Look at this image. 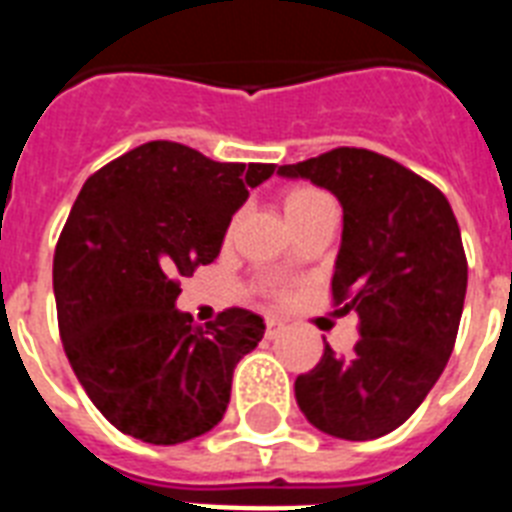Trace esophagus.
<instances>
[{"label":"esophagus","mask_w":512,"mask_h":512,"mask_svg":"<svg viewBox=\"0 0 512 512\" xmlns=\"http://www.w3.org/2000/svg\"><path fill=\"white\" fill-rule=\"evenodd\" d=\"M265 327H268V337H276L284 329V321L279 319V316H268L265 319Z\"/></svg>","instance_id":"esophagus-1"}]
</instances>
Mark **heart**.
I'll return each mask as SVG.
<instances>
[{
  "label": "heart",
  "mask_w": 512,
  "mask_h": 512,
  "mask_svg": "<svg viewBox=\"0 0 512 512\" xmlns=\"http://www.w3.org/2000/svg\"><path fill=\"white\" fill-rule=\"evenodd\" d=\"M329 196L319 188H313V185H295V188H289L284 193V215L289 220H295V217H303L305 212H311L319 204H327Z\"/></svg>",
  "instance_id": "heart-1"
}]
</instances>
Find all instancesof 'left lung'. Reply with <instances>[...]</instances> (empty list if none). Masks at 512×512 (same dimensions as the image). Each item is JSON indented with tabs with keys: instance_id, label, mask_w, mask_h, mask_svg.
<instances>
[{
	"instance_id": "obj_1",
	"label": "left lung",
	"mask_w": 512,
	"mask_h": 512,
	"mask_svg": "<svg viewBox=\"0 0 512 512\" xmlns=\"http://www.w3.org/2000/svg\"><path fill=\"white\" fill-rule=\"evenodd\" d=\"M279 175L342 204L332 300L358 313L361 335L348 358L327 345L297 377V406L329 436L380 438L412 417L452 356L468 289L457 217L436 185L366 148H335Z\"/></svg>"
}]
</instances>
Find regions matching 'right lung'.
<instances>
[{
  "label": "right lung",
  "instance_id": "right-lung-1",
  "mask_svg": "<svg viewBox=\"0 0 512 512\" xmlns=\"http://www.w3.org/2000/svg\"><path fill=\"white\" fill-rule=\"evenodd\" d=\"M273 170L154 140L82 185L52 260L58 329L76 380L127 436L172 446L223 420L233 369L265 324L228 308L196 327L175 300Z\"/></svg>",
  "mask_w": 512,
  "mask_h": 512
}]
</instances>
